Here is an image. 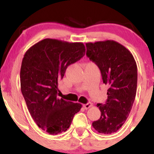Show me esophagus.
Wrapping results in <instances>:
<instances>
[{
    "label": "esophagus",
    "instance_id": "esophagus-1",
    "mask_svg": "<svg viewBox=\"0 0 154 154\" xmlns=\"http://www.w3.org/2000/svg\"><path fill=\"white\" fill-rule=\"evenodd\" d=\"M92 106H93V103H92L91 102H88V103H87L86 104H84V105H83V106H84V108L85 109H89V108H91Z\"/></svg>",
    "mask_w": 154,
    "mask_h": 154
}]
</instances>
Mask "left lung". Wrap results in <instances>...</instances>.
Listing matches in <instances>:
<instances>
[{"mask_svg":"<svg viewBox=\"0 0 154 154\" xmlns=\"http://www.w3.org/2000/svg\"><path fill=\"white\" fill-rule=\"evenodd\" d=\"M85 45L86 55L98 66L103 83L109 85L105 104L97 103L101 115L93 122V127L99 133H114L125 124L133 105L137 91V64L131 53L114 40Z\"/></svg>","mask_w":154,"mask_h":154,"instance_id":"left-lung-1","label":"left lung"}]
</instances>
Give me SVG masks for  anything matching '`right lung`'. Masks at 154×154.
I'll return each mask as SVG.
<instances>
[{
	"label": "right lung",
	"mask_w": 154,
	"mask_h": 154,
	"mask_svg": "<svg viewBox=\"0 0 154 154\" xmlns=\"http://www.w3.org/2000/svg\"><path fill=\"white\" fill-rule=\"evenodd\" d=\"M85 54L82 43L46 38L29 48L20 71L21 91L32 117L51 135L66 131L82 104L58 97V82L66 68Z\"/></svg>",
	"instance_id": "obj_1"
}]
</instances>
